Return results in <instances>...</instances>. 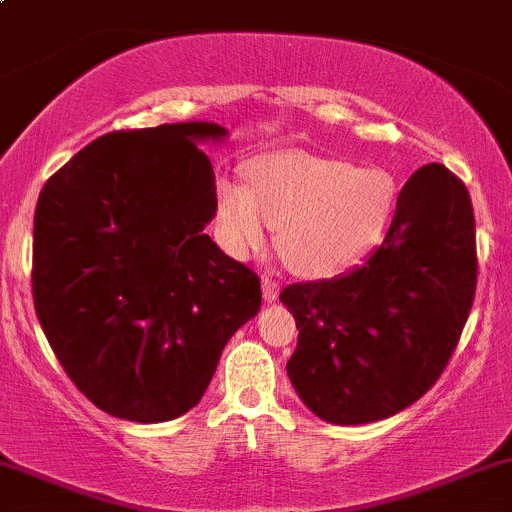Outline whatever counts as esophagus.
Instances as JSON below:
<instances>
[{
    "label": "esophagus",
    "mask_w": 512,
    "mask_h": 512,
    "mask_svg": "<svg viewBox=\"0 0 512 512\" xmlns=\"http://www.w3.org/2000/svg\"><path fill=\"white\" fill-rule=\"evenodd\" d=\"M262 296H265V301H274L279 296V282L272 277H262Z\"/></svg>",
    "instance_id": "1"
}]
</instances>
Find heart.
Masks as SVG:
<instances>
[{"instance_id":"1","label":"heart","mask_w":512,"mask_h":512,"mask_svg":"<svg viewBox=\"0 0 512 512\" xmlns=\"http://www.w3.org/2000/svg\"><path fill=\"white\" fill-rule=\"evenodd\" d=\"M393 206L389 172L303 153L260 157L250 165V187L226 179L216 192L230 252L260 250L272 226L282 257L301 274H333L362 260L384 238Z\"/></svg>"}]
</instances>
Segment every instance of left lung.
I'll return each instance as SVG.
<instances>
[{
	"label": "left lung",
	"mask_w": 512,
	"mask_h": 512,
	"mask_svg": "<svg viewBox=\"0 0 512 512\" xmlns=\"http://www.w3.org/2000/svg\"><path fill=\"white\" fill-rule=\"evenodd\" d=\"M476 269L464 182L437 162L420 167L362 267L279 294L299 330L286 372L301 401L335 425L374 423L418 401L462 338Z\"/></svg>",
	"instance_id": "obj_1"
}]
</instances>
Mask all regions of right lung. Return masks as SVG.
<instances>
[{"mask_svg":"<svg viewBox=\"0 0 512 512\" xmlns=\"http://www.w3.org/2000/svg\"><path fill=\"white\" fill-rule=\"evenodd\" d=\"M223 136L204 121L111 131L38 196L36 316L72 384L116 418L194 408L262 303L260 277L204 233L216 184L196 140Z\"/></svg>","mask_w":512,"mask_h":512,"instance_id":"add662e5","label":"right lung"}]
</instances>
